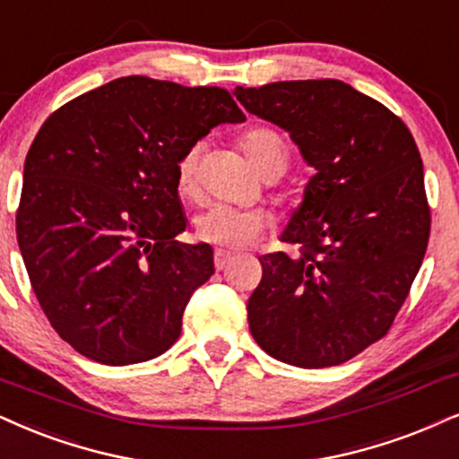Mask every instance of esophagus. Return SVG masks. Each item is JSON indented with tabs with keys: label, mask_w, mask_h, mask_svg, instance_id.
<instances>
[{
	"label": "esophagus",
	"mask_w": 459,
	"mask_h": 459,
	"mask_svg": "<svg viewBox=\"0 0 459 459\" xmlns=\"http://www.w3.org/2000/svg\"><path fill=\"white\" fill-rule=\"evenodd\" d=\"M231 259H234V255H231V253L221 251V248H217V251H214V268H217L219 273H221V270L228 268Z\"/></svg>",
	"instance_id": "1"
}]
</instances>
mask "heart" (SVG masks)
Here are the masks:
<instances>
[{
  "instance_id": "obj_1",
  "label": "heart",
  "mask_w": 459,
  "mask_h": 459,
  "mask_svg": "<svg viewBox=\"0 0 459 459\" xmlns=\"http://www.w3.org/2000/svg\"><path fill=\"white\" fill-rule=\"evenodd\" d=\"M240 146L247 160L259 174L268 168H279L281 172L290 161V149L285 138L273 127H253L242 134ZM202 144H191L183 151L177 161V185L180 194L189 195L195 191L197 169H200ZM270 228L268 212L257 208H234L228 204H212L195 217V236L208 245L240 251L253 247Z\"/></svg>"
}]
</instances>
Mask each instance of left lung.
<instances>
[{
	"label": "left lung",
	"instance_id": "obj_1",
	"mask_svg": "<svg viewBox=\"0 0 459 459\" xmlns=\"http://www.w3.org/2000/svg\"><path fill=\"white\" fill-rule=\"evenodd\" d=\"M234 95L316 169L281 236L298 253L259 257L248 327L285 364L338 366L385 336L421 268L432 219L420 149L403 118L333 78Z\"/></svg>",
	"mask_w": 459,
	"mask_h": 459
}]
</instances>
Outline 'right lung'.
<instances>
[{"mask_svg": "<svg viewBox=\"0 0 459 459\" xmlns=\"http://www.w3.org/2000/svg\"><path fill=\"white\" fill-rule=\"evenodd\" d=\"M245 112L219 87L117 78L50 115L30 146L16 238L39 307L67 344L108 366L177 342L212 248L177 240V161Z\"/></svg>", "mask_w": 459, "mask_h": 459, "instance_id": "add662e5", "label": "right lung"}]
</instances>
